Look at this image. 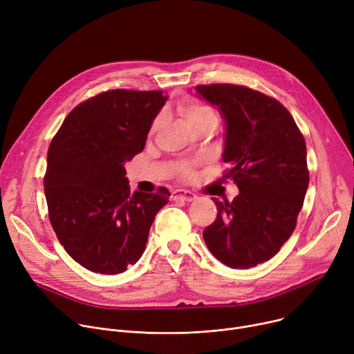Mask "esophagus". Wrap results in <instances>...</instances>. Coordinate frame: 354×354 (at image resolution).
<instances>
[{"mask_svg": "<svg viewBox=\"0 0 354 354\" xmlns=\"http://www.w3.org/2000/svg\"><path fill=\"white\" fill-rule=\"evenodd\" d=\"M196 198H198V196L194 194V192L183 190V189L175 190L174 194H172V199H174V201L180 199V201H185V202H194V201H196Z\"/></svg>", "mask_w": 354, "mask_h": 354, "instance_id": "34e87169", "label": "esophagus"}]
</instances>
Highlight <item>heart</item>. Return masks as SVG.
<instances>
[{
	"instance_id": "1",
	"label": "heart",
	"mask_w": 354,
	"mask_h": 354,
	"mask_svg": "<svg viewBox=\"0 0 354 354\" xmlns=\"http://www.w3.org/2000/svg\"><path fill=\"white\" fill-rule=\"evenodd\" d=\"M179 111L186 120L187 125L190 128H198V127H216L217 125V113L207 104L198 103V102H187L179 106ZM159 118H156L152 124V130L158 127ZM189 174V169L185 168V175Z\"/></svg>"
}]
</instances>
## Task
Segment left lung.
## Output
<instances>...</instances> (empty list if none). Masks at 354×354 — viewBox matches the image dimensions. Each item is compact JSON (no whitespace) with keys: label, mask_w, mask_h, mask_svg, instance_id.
Returning <instances> with one entry per match:
<instances>
[{"label":"left lung","mask_w":354,"mask_h":354,"mask_svg":"<svg viewBox=\"0 0 354 354\" xmlns=\"http://www.w3.org/2000/svg\"><path fill=\"white\" fill-rule=\"evenodd\" d=\"M196 97L224 122L221 159L240 194L220 202L203 230L209 251L230 268H251L279 251L302 209L309 172L306 145L289 111L275 99L236 84L196 86Z\"/></svg>","instance_id":"8db88e82"}]
</instances>
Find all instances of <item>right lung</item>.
<instances>
[{"label":"right lung","mask_w":354,"mask_h":354,"mask_svg":"<svg viewBox=\"0 0 354 354\" xmlns=\"http://www.w3.org/2000/svg\"><path fill=\"white\" fill-rule=\"evenodd\" d=\"M164 91L110 90L73 109L50 142L44 179L60 244L91 272L114 275L145 251L156 213L171 194L130 192L125 162L142 152Z\"/></svg>","instance_id":"obj_1"}]
</instances>
